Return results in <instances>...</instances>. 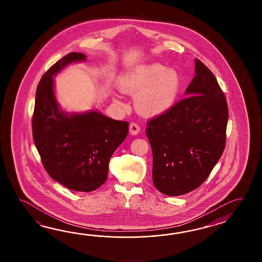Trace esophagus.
I'll list each match as a JSON object with an SVG mask.
<instances>
[{"mask_svg":"<svg viewBox=\"0 0 262 262\" xmlns=\"http://www.w3.org/2000/svg\"><path fill=\"white\" fill-rule=\"evenodd\" d=\"M140 131V127L139 126V124L136 123H130L129 125V132L131 135H138Z\"/></svg>","mask_w":262,"mask_h":262,"instance_id":"esophagus-1","label":"esophagus"}]
</instances>
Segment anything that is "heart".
<instances>
[{
    "mask_svg": "<svg viewBox=\"0 0 262 262\" xmlns=\"http://www.w3.org/2000/svg\"><path fill=\"white\" fill-rule=\"evenodd\" d=\"M120 89L137 95L136 106L146 116H156L169 111L175 104L181 88L176 70L161 63L139 66L126 73L120 80Z\"/></svg>",
    "mask_w": 262,
    "mask_h": 262,
    "instance_id": "obj_1",
    "label": "heart"
}]
</instances>
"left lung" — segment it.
Returning <instances> with one entry per match:
<instances>
[{
  "mask_svg": "<svg viewBox=\"0 0 262 262\" xmlns=\"http://www.w3.org/2000/svg\"><path fill=\"white\" fill-rule=\"evenodd\" d=\"M186 97L150 119L146 135L152 151V182L167 195H181L205 182L226 145L228 110L212 71L195 60Z\"/></svg>",
  "mask_w": 262,
  "mask_h": 262,
  "instance_id": "8db88e82",
  "label": "left lung"
}]
</instances>
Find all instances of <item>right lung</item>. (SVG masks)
<instances>
[{"label":"right lung","mask_w":262,"mask_h":262,"mask_svg":"<svg viewBox=\"0 0 262 262\" xmlns=\"http://www.w3.org/2000/svg\"><path fill=\"white\" fill-rule=\"evenodd\" d=\"M83 53L71 52L45 73L36 90L33 137L45 169L68 189L91 192L106 182L108 162L128 134V122L97 112L68 114L60 110L53 78Z\"/></svg>","instance_id":"right-lung-1"}]
</instances>
